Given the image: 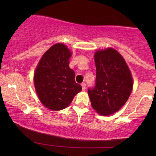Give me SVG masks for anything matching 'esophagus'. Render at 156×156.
<instances>
[{"mask_svg":"<svg viewBox=\"0 0 156 156\" xmlns=\"http://www.w3.org/2000/svg\"><path fill=\"white\" fill-rule=\"evenodd\" d=\"M81 87H82V90L84 91L86 89V88H87V86H86V83H81Z\"/></svg>","mask_w":156,"mask_h":156,"instance_id":"obj_1","label":"esophagus"}]
</instances>
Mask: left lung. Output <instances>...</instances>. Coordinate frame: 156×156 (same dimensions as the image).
Here are the masks:
<instances>
[{
  "instance_id": "1",
  "label": "left lung",
  "mask_w": 156,
  "mask_h": 156,
  "mask_svg": "<svg viewBox=\"0 0 156 156\" xmlns=\"http://www.w3.org/2000/svg\"><path fill=\"white\" fill-rule=\"evenodd\" d=\"M95 87L88 89L91 105L97 113L109 116L118 112L133 89V78L120 53L112 48L99 50L94 55Z\"/></svg>"
}]
</instances>
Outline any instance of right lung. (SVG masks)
<instances>
[{
    "mask_svg": "<svg viewBox=\"0 0 156 156\" xmlns=\"http://www.w3.org/2000/svg\"><path fill=\"white\" fill-rule=\"evenodd\" d=\"M71 55L67 45L56 43L44 53L35 69L36 92L42 105L52 111L67 108L82 89L75 81V72L69 68Z\"/></svg>",
    "mask_w": 156,
    "mask_h": 156,
    "instance_id": "1",
    "label": "right lung"
}]
</instances>
